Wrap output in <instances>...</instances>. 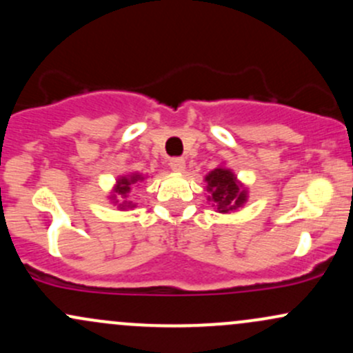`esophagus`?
Listing matches in <instances>:
<instances>
[{
	"label": "esophagus",
	"mask_w": 353,
	"mask_h": 353,
	"mask_svg": "<svg viewBox=\"0 0 353 353\" xmlns=\"http://www.w3.org/2000/svg\"><path fill=\"white\" fill-rule=\"evenodd\" d=\"M169 165H171L172 171L182 172L185 169V161L182 159V157H172V159L169 161Z\"/></svg>",
	"instance_id": "34e87169"
}]
</instances>
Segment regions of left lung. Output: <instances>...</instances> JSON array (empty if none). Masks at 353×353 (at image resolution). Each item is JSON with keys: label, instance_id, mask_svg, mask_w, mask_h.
Listing matches in <instances>:
<instances>
[{"label": "left lung", "instance_id": "obj_1", "mask_svg": "<svg viewBox=\"0 0 353 353\" xmlns=\"http://www.w3.org/2000/svg\"><path fill=\"white\" fill-rule=\"evenodd\" d=\"M205 182H208V192H210L209 201L214 202L217 212L228 214L241 208L247 201V190L241 188L230 169H214L205 176Z\"/></svg>", "mask_w": 353, "mask_h": 353}]
</instances>
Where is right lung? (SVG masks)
<instances>
[{"instance_id": "1", "label": "right lung", "mask_w": 353, "mask_h": 353, "mask_svg": "<svg viewBox=\"0 0 353 353\" xmlns=\"http://www.w3.org/2000/svg\"><path fill=\"white\" fill-rule=\"evenodd\" d=\"M143 179H144V177L141 176V174H131V176L119 177V179H117L116 188H114V194H112V202L117 204V202H119L117 199H125V196H128L129 190L132 189V185L137 184V182H141ZM119 208L121 209H129V208H134V204H132V202H129V201H123L119 204Z\"/></svg>"}]
</instances>
